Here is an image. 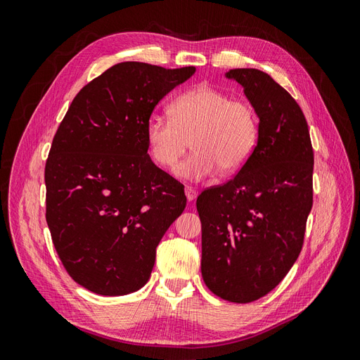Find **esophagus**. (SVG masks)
Returning a JSON list of instances; mask_svg holds the SVG:
<instances>
[{"instance_id":"esophagus-1","label":"esophagus","mask_w":360,"mask_h":360,"mask_svg":"<svg viewBox=\"0 0 360 360\" xmlns=\"http://www.w3.org/2000/svg\"><path fill=\"white\" fill-rule=\"evenodd\" d=\"M184 193H186V198H188V201H193L195 198H197V195H198V192L195 191L193 188H191V186H186V188H184Z\"/></svg>"}]
</instances>
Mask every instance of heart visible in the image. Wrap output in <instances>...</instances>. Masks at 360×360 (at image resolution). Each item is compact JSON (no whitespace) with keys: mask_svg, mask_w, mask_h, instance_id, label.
<instances>
[{"mask_svg":"<svg viewBox=\"0 0 360 360\" xmlns=\"http://www.w3.org/2000/svg\"><path fill=\"white\" fill-rule=\"evenodd\" d=\"M146 141L151 160L174 168L184 180H201L221 169L225 176L245 167L258 141V115L245 99H236L212 85L200 84L181 93L169 106V118L150 115Z\"/></svg>","mask_w":360,"mask_h":360,"instance_id":"b5f03b06","label":"heart"}]
</instances>
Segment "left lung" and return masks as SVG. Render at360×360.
<instances>
[{
    "label": "left lung",
    "instance_id": "obj_1",
    "mask_svg": "<svg viewBox=\"0 0 360 360\" xmlns=\"http://www.w3.org/2000/svg\"><path fill=\"white\" fill-rule=\"evenodd\" d=\"M259 118L254 153L236 176L197 200L201 274L228 302L249 303L285 278L300 254L312 209L314 150L300 106L270 76L233 69Z\"/></svg>",
    "mask_w": 360,
    "mask_h": 360
}]
</instances>
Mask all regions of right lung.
<instances>
[{
    "instance_id": "obj_1",
    "label": "right lung",
    "mask_w": 360,
    "mask_h": 360,
    "mask_svg": "<svg viewBox=\"0 0 360 360\" xmlns=\"http://www.w3.org/2000/svg\"><path fill=\"white\" fill-rule=\"evenodd\" d=\"M195 68L126 61L75 96L45 167L46 222L70 278L102 296L143 287L156 248L186 207L184 186L147 153L155 106Z\"/></svg>"
}]
</instances>
